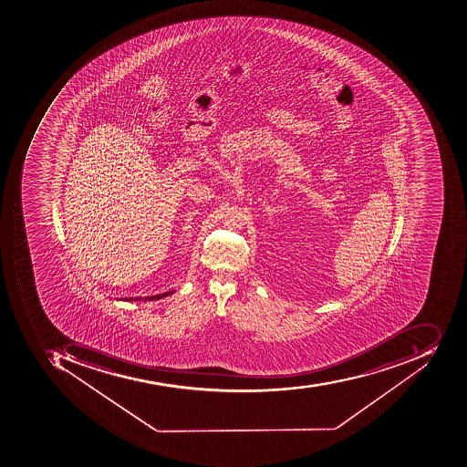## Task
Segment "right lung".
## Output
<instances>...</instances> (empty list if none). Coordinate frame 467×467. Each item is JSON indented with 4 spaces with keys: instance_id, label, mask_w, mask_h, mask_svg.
<instances>
[{
    "instance_id": "1",
    "label": "right lung",
    "mask_w": 467,
    "mask_h": 467,
    "mask_svg": "<svg viewBox=\"0 0 467 467\" xmlns=\"http://www.w3.org/2000/svg\"><path fill=\"white\" fill-rule=\"evenodd\" d=\"M171 294H173V291H169V293H164V294H159V296H146L145 299H149V301H151V299H161V298H164V296H171ZM125 299H126V301H132V298H125ZM138 299H140V298H133V301H138Z\"/></svg>"
}]
</instances>
